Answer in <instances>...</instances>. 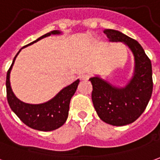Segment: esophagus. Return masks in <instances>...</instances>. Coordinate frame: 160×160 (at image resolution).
I'll return each mask as SVG.
<instances>
[{"instance_id":"obj_1","label":"esophagus","mask_w":160,"mask_h":160,"mask_svg":"<svg viewBox=\"0 0 160 160\" xmlns=\"http://www.w3.org/2000/svg\"><path fill=\"white\" fill-rule=\"evenodd\" d=\"M91 78V75H89V74H83L81 76V79L82 80H84V81H87V80H89Z\"/></svg>"}]
</instances>
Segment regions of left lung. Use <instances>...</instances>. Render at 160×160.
Returning <instances> with one entry per match:
<instances>
[{
  "mask_svg": "<svg viewBox=\"0 0 160 160\" xmlns=\"http://www.w3.org/2000/svg\"><path fill=\"white\" fill-rule=\"evenodd\" d=\"M103 33L111 42H122L134 56V73L125 87H115L99 77L90 78L95 110L103 122L122 126L132 124L144 112L152 93V62L137 41L114 29Z\"/></svg>",
  "mask_w": 160,
  "mask_h": 160,
  "instance_id": "obj_1",
  "label": "left lung"
}]
</instances>
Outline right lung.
<instances>
[{
	"label": "right lung",
	"instance_id": "1",
	"mask_svg": "<svg viewBox=\"0 0 160 160\" xmlns=\"http://www.w3.org/2000/svg\"><path fill=\"white\" fill-rule=\"evenodd\" d=\"M59 34H61V32L58 30H53L41 36L37 40L32 42L29 44L24 46L23 48L27 47L28 45L33 44L44 37L49 36L50 35H59ZM21 49L19 50V52L16 54L10 68L7 72L6 88L7 98H8V104L10 106L11 110L15 112L20 119L28 127L38 130V131H42V132L54 131L56 129L61 127L68 118L70 99L78 89L79 79L65 88H63L52 99H50L46 103H40V104H30V103H23L15 97L14 92L12 91L10 81H9L11 69L15 62V58L20 53Z\"/></svg>",
	"mask_w": 160,
	"mask_h": 160
}]
</instances>
